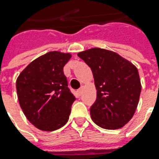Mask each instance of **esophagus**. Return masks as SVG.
I'll use <instances>...</instances> for the list:
<instances>
[{
  "instance_id": "34e87169",
  "label": "esophagus",
  "mask_w": 159,
  "mask_h": 159,
  "mask_svg": "<svg viewBox=\"0 0 159 159\" xmlns=\"http://www.w3.org/2000/svg\"><path fill=\"white\" fill-rule=\"evenodd\" d=\"M82 90H83L82 88H80V89H78L77 93H78V95H79V96H80V95H81V94H82Z\"/></svg>"
}]
</instances>
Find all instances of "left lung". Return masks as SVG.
<instances>
[{"mask_svg":"<svg viewBox=\"0 0 159 159\" xmlns=\"http://www.w3.org/2000/svg\"><path fill=\"white\" fill-rule=\"evenodd\" d=\"M91 68L97 93L91 119L104 129H119L133 118L141 94L136 67L117 53L94 48L79 53Z\"/></svg>","mask_w":159,"mask_h":159,"instance_id":"1","label":"left lung"}]
</instances>
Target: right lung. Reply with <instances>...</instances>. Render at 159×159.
<instances>
[{
  "label": "right lung",
  "instance_id": "1",
  "mask_svg": "<svg viewBox=\"0 0 159 159\" xmlns=\"http://www.w3.org/2000/svg\"><path fill=\"white\" fill-rule=\"evenodd\" d=\"M69 53L51 51L35 59L19 74L16 93L27 119L42 131H55L64 126L76 100L68 88L64 66Z\"/></svg>",
  "mask_w": 159,
  "mask_h": 159
}]
</instances>
